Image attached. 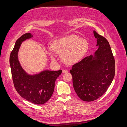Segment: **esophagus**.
<instances>
[{
	"label": "esophagus",
	"instance_id": "1",
	"mask_svg": "<svg viewBox=\"0 0 127 127\" xmlns=\"http://www.w3.org/2000/svg\"><path fill=\"white\" fill-rule=\"evenodd\" d=\"M68 72V71L67 70H66V69H63V72L64 73V74H65V73H67Z\"/></svg>",
	"mask_w": 127,
	"mask_h": 127
}]
</instances>
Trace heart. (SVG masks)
<instances>
[{"label": "heart", "mask_w": 127, "mask_h": 127, "mask_svg": "<svg viewBox=\"0 0 127 127\" xmlns=\"http://www.w3.org/2000/svg\"><path fill=\"white\" fill-rule=\"evenodd\" d=\"M88 48L89 45L85 39L76 35H69L54 41L52 48L48 49V53L53 60L57 59L56 53L61 55V58L64 63L73 64L83 58Z\"/></svg>", "instance_id": "heart-1"}]
</instances>
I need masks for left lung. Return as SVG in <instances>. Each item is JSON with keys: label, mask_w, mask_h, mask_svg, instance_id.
Wrapping results in <instances>:
<instances>
[{"label": "left lung", "mask_w": 127, "mask_h": 127, "mask_svg": "<svg viewBox=\"0 0 127 127\" xmlns=\"http://www.w3.org/2000/svg\"><path fill=\"white\" fill-rule=\"evenodd\" d=\"M98 48L94 55L74 64L70 70L74 90L82 100L91 102L105 93L115 75V60L109 42L94 31Z\"/></svg>", "instance_id": "8db88e82"}]
</instances>
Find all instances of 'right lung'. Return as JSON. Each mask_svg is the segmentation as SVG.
Instances as JSON below:
<instances>
[{"instance_id":"add662e5","label":"right lung","mask_w":127,"mask_h":127,"mask_svg":"<svg viewBox=\"0 0 127 127\" xmlns=\"http://www.w3.org/2000/svg\"><path fill=\"white\" fill-rule=\"evenodd\" d=\"M32 37L31 33H25L15 43L9 58L11 76L15 89L23 98L35 104H43L51 97L56 80L62 70H43L31 75L23 69L18 59V52L22 42Z\"/></svg>"}]
</instances>
